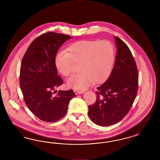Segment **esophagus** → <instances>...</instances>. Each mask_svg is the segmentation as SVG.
Instances as JSON below:
<instances>
[{"mask_svg": "<svg viewBox=\"0 0 160 160\" xmlns=\"http://www.w3.org/2000/svg\"><path fill=\"white\" fill-rule=\"evenodd\" d=\"M74 92L76 94H82L83 92L82 91H79V90H75Z\"/></svg>", "mask_w": 160, "mask_h": 160, "instance_id": "1", "label": "esophagus"}]
</instances>
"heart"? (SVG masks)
I'll return each instance as SVG.
<instances>
[{"label": "heart", "mask_w": 160, "mask_h": 160, "mask_svg": "<svg viewBox=\"0 0 160 160\" xmlns=\"http://www.w3.org/2000/svg\"><path fill=\"white\" fill-rule=\"evenodd\" d=\"M115 58L112 44L107 40H81L71 44L67 53L56 54L55 66L64 77L73 73L75 64L80 71L68 81L69 87L84 90L92 82H104L111 73Z\"/></svg>", "instance_id": "obj_1"}]
</instances>
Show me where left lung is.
Listing matches in <instances>:
<instances>
[{
  "label": "left lung",
  "instance_id": "1",
  "mask_svg": "<svg viewBox=\"0 0 160 160\" xmlns=\"http://www.w3.org/2000/svg\"><path fill=\"white\" fill-rule=\"evenodd\" d=\"M117 55L112 73L97 88V100L88 106V114L98 126H109L121 121L130 111L138 87L135 60L128 47L116 36Z\"/></svg>",
  "mask_w": 160,
  "mask_h": 160
}]
</instances>
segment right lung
<instances>
[{"label": "right lung", "mask_w": 160, "mask_h": 160, "mask_svg": "<svg viewBox=\"0 0 160 160\" xmlns=\"http://www.w3.org/2000/svg\"><path fill=\"white\" fill-rule=\"evenodd\" d=\"M72 37L50 32L32 42L22 58L20 86L29 110L41 120L56 122L65 116L68 103L76 96L72 90L55 88L63 84L55 66L58 48Z\"/></svg>", "instance_id": "obj_1"}]
</instances>
